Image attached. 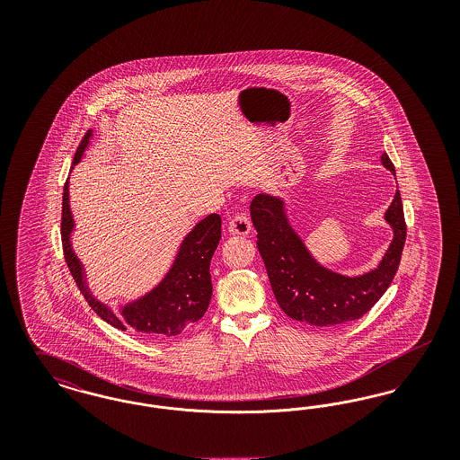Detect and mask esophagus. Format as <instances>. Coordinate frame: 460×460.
Here are the masks:
<instances>
[{"mask_svg": "<svg viewBox=\"0 0 460 460\" xmlns=\"http://www.w3.org/2000/svg\"><path fill=\"white\" fill-rule=\"evenodd\" d=\"M227 229L231 234H238V236H246L252 231V222L246 214H238L233 219L229 220Z\"/></svg>", "mask_w": 460, "mask_h": 460, "instance_id": "1", "label": "esophagus"}]
</instances>
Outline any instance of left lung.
Masks as SVG:
<instances>
[{"label":"left lung","mask_w":460,"mask_h":460,"mask_svg":"<svg viewBox=\"0 0 460 460\" xmlns=\"http://www.w3.org/2000/svg\"><path fill=\"white\" fill-rule=\"evenodd\" d=\"M383 165L394 174L390 156ZM270 288L286 315L312 326H334L360 319L392 285L398 270L407 224L396 190L385 219L394 227V241L383 261L367 274L347 278L315 262L286 217L285 203L270 195H257L250 205Z\"/></svg>","instance_id":"8db88e82"}]
</instances>
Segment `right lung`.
Masks as SVG:
<instances>
[{"instance_id":"add662e5","label":"right lung","mask_w":460,"mask_h":460,"mask_svg":"<svg viewBox=\"0 0 460 460\" xmlns=\"http://www.w3.org/2000/svg\"><path fill=\"white\" fill-rule=\"evenodd\" d=\"M91 131L83 137L74 162H81L83 154L88 146ZM74 229V219L68 205V181L64 186L62 201V246L68 265V270L81 293L84 295L89 306L113 328L134 329L146 336L164 338L175 336L199 321L207 312L212 298V279H210V261L217 250L220 241V216L210 214L199 220L195 229L184 238L175 262L162 283L145 295L143 298L128 304L120 310V315H115L109 306L98 302L84 281V272L79 259L75 257L70 233Z\"/></svg>"}]
</instances>
